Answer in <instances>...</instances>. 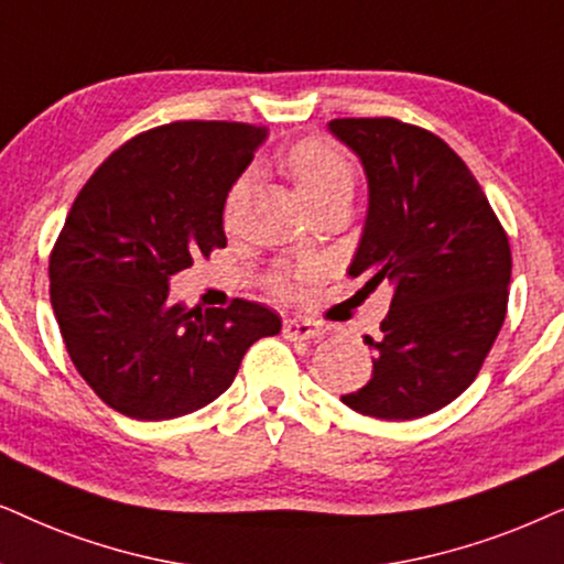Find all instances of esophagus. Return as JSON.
Masks as SVG:
<instances>
[{"mask_svg":"<svg viewBox=\"0 0 564 564\" xmlns=\"http://www.w3.org/2000/svg\"><path fill=\"white\" fill-rule=\"evenodd\" d=\"M283 335L289 340H314L322 335V329L310 319H286L283 322Z\"/></svg>","mask_w":564,"mask_h":564,"instance_id":"esophagus-1","label":"esophagus"}]
</instances>
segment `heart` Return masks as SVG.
Instances as JSON below:
<instances>
[{
    "instance_id": "1",
    "label": "heart",
    "mask_w": 564,
    "mask_h": 564,
    "mask_svg": "<svg viewBox=\"0 0 564 564\" xmlns=\"http://www.w3.org/2000/svg\"><path fill=\"white\" fill-rule=\"evenodd\" d=\"M283 164H286V172L294 180L299 195L306 206L319 204V200L329 198H348L352 195V187H356V170L352 164L345 160V156L337 152L333 144L317 139L299 141L283 156ZM252 183L250 172L239 175L235 185L229 187L227 195V219L235 214L239 200L245 198L247 187Z\"/></svg>"
}]
</instances>
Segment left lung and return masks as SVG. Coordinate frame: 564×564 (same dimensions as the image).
<instances>
[{
  "label": "left lung",
  "instance_id": "left-lung-1",
  "mask_svg": "<svg viewBox=\"0 0 564 564\" xmlns=\"http://www.w3.org/2000/svg\"><path fill=\"white\" fill-rule=\"evenodd\" d=\"M358 154L369 214L348 273L366 294L392 289L366 387L343 397L360 415L412 420L454 402L482 369L508 310L510 245L462 156L397 118H335Z\"/></svg>",
  "mask_w": 564,
  "mask_h": 564
}]
</instances>
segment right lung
Returning <instances> with one entry per match:
<instances>
[{
	"label": "right lung",
	"mask_w": 564,
	"mask_h": 564,
	"mask_svg": "<svg viewBox=\"0 0 564 564\" xmlns=\"http://www.w3.org/2000/svg\"><path fill=\"white\" fill-rule=\"evenodd\" d=\"M265 129L175 120L116 149L82 187L48 262L66 352L120 415L172 420L227 392L254 340L281 333L265 304L170 302V278L227 247L229 187Z\"/></svg>",
	"instance_id": "1"
}]
</instances>
